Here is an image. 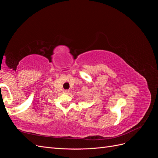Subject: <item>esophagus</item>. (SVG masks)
<instances>
[{"label":"esophagus","instance_id":"obj_1","mask_svg":"<svg viewBox=\"0 0 158 158\" xmlns=\"http://www.w3.org/2000/svg\"><path fill=\"white\" fill-rule=\"evenodd\" d=\"M63 93H64V94H69V90H67V89L64 90Z\"/></svg>","mask_w":158,"mask_h":158}]
</instances>
